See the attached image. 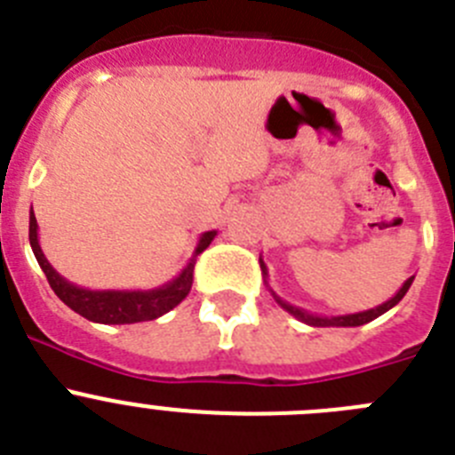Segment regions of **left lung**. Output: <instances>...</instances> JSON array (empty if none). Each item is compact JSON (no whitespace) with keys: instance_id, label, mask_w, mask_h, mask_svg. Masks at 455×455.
Listing matches in <instances>:
<instances>
[{"instance_id":"left-lung-1","label":"left lung","mask_w":455,"mask_h":455,"mask_svg":"<svg viewBox=\"0 0 455 455\" xmlns=\"http://www.w3.org/2000/svg\"><path fill=\"white\" fill-rule=\"evenodd\" d=\"M260 269H262V275H265V278H267V265H265V262H262V258H260ZM413 278H415V275H411V278H406V280H404V285H402L400 290H397V294H395L393 299L386 300V303L377 305V307H372V309H363V312L341 314V316H318V314H309L307 309L296 307V305H291V303H287V300L280 299V296L275 294L274 290H271L269 283H267V280H265V285L269 287V291H271V296H274L275 303H278L280 307L285 309V312H290L294 318H299V321H303V323L314 325V328H356V325L371 323V321H375L377 316H381V314L388 312L390 307H395V305L400 303V300L406 296V291H409V287L413 285Z\"/></svg>"}]
</instances>
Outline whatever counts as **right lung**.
I'll use <instances>...</instances> for the list:
<instances>
[{
  "label": "right lung",
  "mask_w": 455,
  "mask_h": 455,
  "mask_svg": "<svg viewBox=\"0 0 455 455\" xmlns=\"http://www.w3.org/2000/svg\"><path fill=\"white\" fill-rule=\"evenodd\" d=\"M218 231H206L199 235L197 247H195L193 256H190L188 265L180 271L172 280H168L165 285L155 287V290H84V287L74 285L67 278H62L58 271L51 267L46 260L44 251L40 247V237H37V220L28 215V240H31V249L36 253L37 265L44 271L46 280H49L51 290L55 296L74 309L76 314L84 316L87 321L103 325H125V323H141V321H155V318L164 316L172 307L181 303L188 296L190 287H193V269L195 260L199 253L213 242Z\"/></svg>",
  "instance_id": "obj_1"
}]
</instances>
